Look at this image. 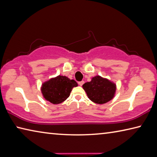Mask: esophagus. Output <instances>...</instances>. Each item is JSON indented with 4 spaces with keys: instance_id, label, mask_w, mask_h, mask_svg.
<instances>
[{
    "instance_id": "esophagus-1",
    "label": "esophagus",
    "mask_w": 157,
    "mask_h": 157,
    "mask_svg": "<svg viewBox=\"0 0 157 157\" xmlns=\"http://www.w3.org/2000/svg\"><path fill=\"white\" fill-rule=\"evenodd\" d=\"M84 84V81H79L78 82V85H80V86H82V85Z\"/></svg>"
}]
</instances>
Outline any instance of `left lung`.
<instances>
[{
  "label": "left lung",
  "instance_id": "8db88e82",
  "mask_svg": "<svg viewBox=\"0 0 157 157\" xmlns=\"http://www.w3.org/2000/svg\"><path fill=\"white\" fill-rule=\"evenodd\" d=\"M82 88L89 98L96 104H105L113 98L116 85L107 78L96 76L90 82L82 85Z\"/></svg>",
  "mask_w": 157,
  "mask_h": 157
}]
</instances>
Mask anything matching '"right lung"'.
Listing matches in <instances>:
<instances>
[{
    "label": "right lung",
    "mask_w": 157,
    "mask_h": 157,
    "mask_svg": "<svg viewBox=\"0 0 157 157\" xmlns=\"http://www.w3.org/2000/svg\"><path fill=\"white\" fill-rule=\"evenodd\" d=\"M77 86V82L75 80H70L66 76L59 75L44 82L41 91L47 101L57 105L65 101L70 96L72 88Z\"/></svg>",
    "instance_id": "1"
}]
</instances>
